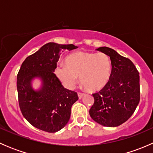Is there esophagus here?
Wrapping results in <instances>:
<instances>
[{
	"mask_svg": "<svg viewBox=\"0 0 153 153\" xmlns=\"http://www.w3.org/2000/svg\"><path fill=\"white\" fill-rule=\"evenodd\" d=\"M84 95H85V94H84V93H82V92H78V98H79L80 99H81V98H83V96H84Z\"/></svg>",
	"mask_w": 153,
	"mask_h": 153,
	"instance_id": "esophagus-1",
	"label": "esophagus"
}]
</instances>
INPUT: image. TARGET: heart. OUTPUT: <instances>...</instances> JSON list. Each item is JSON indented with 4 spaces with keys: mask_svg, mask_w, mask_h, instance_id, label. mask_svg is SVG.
Masks as SVG:
<instances>
[{
    "mask_svg": "<svg viewBox=\"0 0 153 153\" xmlns=\"http://www.w3.org/2000/svg\"><path fill=\"white\" fill-rule=\"evenodd\" d=\"M55 75L66 87L72 89L78 82L88 91L100 90L109 82L111 62L104 52H76L66 58L65 64H58Z\"/></svg>",
    "mask_w": 153,
    "mask_h": 153,
    "instance_id": "obj_1",
    "label": "heart"
}]
</instances>
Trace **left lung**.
I'll list each match as a JSON object with an SVG mask.
<instances>
[{"label": "left lung", "mask_w": 153, "mask_h": 153, "mask_svg": "<svg viewBox=\"0 0 153 153\" xmlns=\"http://www.w3.org/2000/svg\"><path fill=\"white\" fill-rule=\"evenodd\" d=\"M97 50L109 56L112 72L107 84L93 93L91 118L104 126L115 127L126 122L135 112L140 101L139 72L133 63L111 48Z\"/></svg>", "instance_id": "obj_1"}]
</instances>
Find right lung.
<instances>
[{"instance_id":"add662e5","label":"right lung","mask_w":153,"mask_h":153,"mask_svg":"<svg viewBox=\"0 0 153 153\" xmlns=\"http://www.w3.org/2000/svg\"><path fill=\"white\" fill-rule=\"evenodd\" d=\"M73 44L48 43L23 62L17 75L18 103L22 115L35 127L55 132L65 126L71 107L78 99L77 92L63 86L54 71L62 49H76ZM35 77L42 81L39 91L30 82Z\"/></svg>"}]
</instances>
